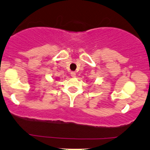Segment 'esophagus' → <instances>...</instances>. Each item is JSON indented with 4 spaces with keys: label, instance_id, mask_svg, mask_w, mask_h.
Wrapping results in <instances>:
<instances>
[{
    "label": "esophagus",
    "instance_id": "obj_1",
    "mask_svg": "<svg viewBox=\"0 0 150 150\" xmlns=\"http://www.w3.org/2000/svg\"><path fill=\"white\" fill-rule=\"evenodd\" d=\"M71 77H73V78H75V77L76 76V72H74V71L71 72Z\"/></svg>",
    "mask_w": 150,
    "mask_h": 150
}]
</instances>
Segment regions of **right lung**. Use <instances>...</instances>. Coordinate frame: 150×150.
I'll use <instances>...</instances> for the list:
<instances>
[{"label": "right lung", "mask_w": 150, "mask_h": 150, "mask_svg": "<svg viewBox=\"0 0 150 150\" xmlns=\"http://www.w3.org/2000/svg\"><path fill=\"white\" fill-rule=\"evenodd\" d=\"M56 80H57V79H56Z\"/></svg>", "instance_id": "right-lung-1"}]
</instances>
